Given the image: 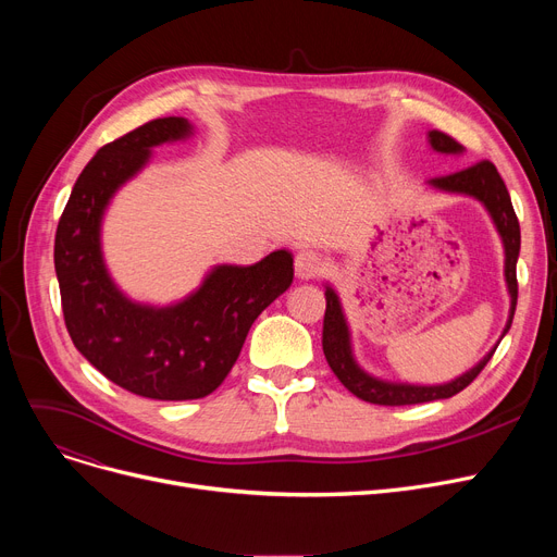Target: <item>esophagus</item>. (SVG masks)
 <instances>
[{"mask_svg":"<svg viewBox=\"0 0 557 557\" xmlns=\"http://www.w3.org/2000/svg\"><path fill=\"white\" fill-rule=\"evenodd\" d=\"M323 269H325V259L320 252L307 248L296 255V275L300 280H313L323 273Z\"/></svg>","mask_w":557,"mask_h":557,"instance_id":"34e87169","label":"esophagus"}]
</instances>
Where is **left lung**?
Returning a JSON list of instances; mask_svg holds the SVG:
<instances>
[{"instance_id": "obj_1", "label": "left lung", "mask_w": 557, "mask_h": 557, "mask_svg": "<svg viewBox=\"0 0 557 557\" xmlns=\"http://www.w3.org/2000/svg\"><path fill=\"white\" fill-rule=\"evenodd\" d=\"M429 144L431 149L437 153H447V156H458L462 153V146L449 137L447 133L441 131H429ZM429 185L433 189L449 191V194H465L481 200L485 205V210L490 212L496 232L504 242L506 250V284H508V294H510V318L506 323L504 336L512 325V315L517 307V257H519V246H521V232H519V221L512 210V200L506 189V183L502 181L499 171L490 162H476L467 169H460L449 175H437V178H431ZM325 320H323V352L338 376V382L363 401L379 404V406H406V404H422V401H433V399H447L460 393L462 388L470 386L479 372L487 366L492 359L494 349L465 374L456 376L449 384H437V386H416V384H397V382H384V379H376L368 374L355 359L352 355V341H349V327L347 320L341 307V300L336 296V290L332 286L325 288Z\"/></svg>"}]
</instances>
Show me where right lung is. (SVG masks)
<instances>
[{
  "label": "right lung",
  "instance_id": "add662e5",
  "mask_svg": "<svg viewBox=\"0 0 557 557\" xmlns=\"http://www.w3.org/2000/svg\"><path fill=\"white\" fill-rule=\"evenodd\" d=\"M189 135L185 116H162L106 144L78 175L53 244L65 325L78 352L112 384L162 401L214 393L255 318L294 282V255L275 250L252 267L212 269L171 307L133 302L116 288L101 252L108 202L146 166L153 146Z\"/></svg>",
  "mask_w": 557,
  "mask_h": 557
}]
</instances>
